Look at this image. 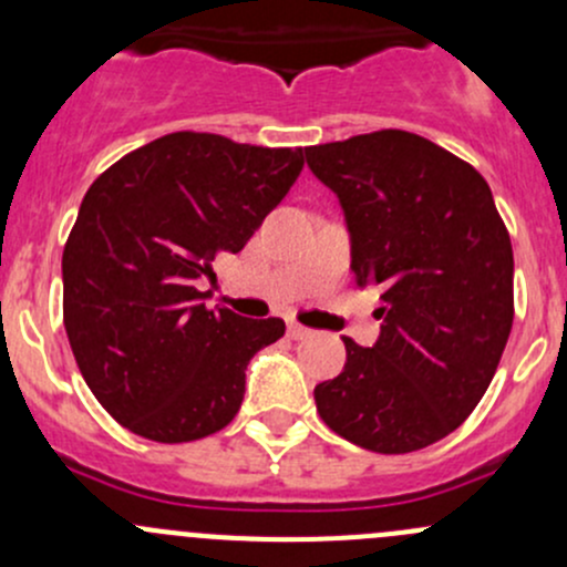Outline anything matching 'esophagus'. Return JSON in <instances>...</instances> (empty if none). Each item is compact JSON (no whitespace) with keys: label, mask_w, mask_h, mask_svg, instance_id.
<instances>
[{"label":"esophagus","mask_w":567,"mask_h":567,"mask_svg":"<svg viewBox=\"0 0 567 567\" xmlns=\"http://www.w3.org/2000/svg\"><path fill=\"white\" fill-rule=\"evenodd\" d=\"M312 331L307 329V326H301V323H296V320H290L288 323V337L290 340H307V337H310Z\"/></svg>","instance_id":"obj_1"}]
</instances>
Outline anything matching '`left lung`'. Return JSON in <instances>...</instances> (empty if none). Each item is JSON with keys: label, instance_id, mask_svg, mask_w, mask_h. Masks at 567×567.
Here are the masks:
<instances>
[{"label": "left lung", "instance_id": "left-lung-1", "mask_svg": "<svg viewBox=\"0 0 567 567\" xmlns=\"http://www.w3.org/2000/svg\"><path fill=\"white\" fill-rule=\"evenodd\" d=\"M337 194L359 288L381 290L373 348L346 342V368L316 386L337 436L414 453L466 420L513 326V247L485 177L444 147L384 128L305 147Z\"/></svg>", "mask_w": 567, "mask_h": 567}]
</instances>
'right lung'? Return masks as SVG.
<instances>
[{
	"label": "right lung",
	"mask_w": 567,
	"mask_h": 567,
	"mask_svg": "<svg viewBox=\"0 0 567 567\" xmlns=\"http://www.w3.org/2000/svg\"><path fill=\"white\" fill-rule=\"evenodd\" d=\"M301 167V147L177 131L87 188L62 251V318L84 381L131 433L194 442L238 414L249 359L285 320L208 310L197 279L247 247Z\"/></svg>",
	"instance_id": "1"
}]
</instances>
